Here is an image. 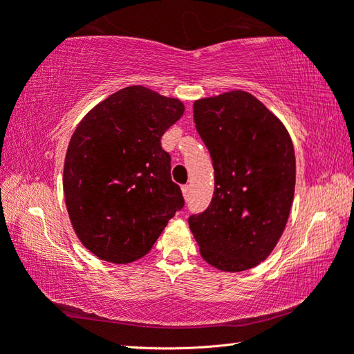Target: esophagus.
<instances>
[{"instance_id":"obj_1","label":"esophagus","mask_w":354,"mask_h":354,"mask_svg":"<svg viewBox=\"0 0 354 354\" xmlns=\"http://www.w3.org/2000/svg\"><path fill=\"white\" fill-rule=\"evenodd\" d=\"M181 190H183V195H184V198H185V200H189V196H190V185H187V184L183 185Z\"/></svg>"}]
</instances>
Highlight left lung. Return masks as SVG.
<instances>
[{"label": "left lung", "instance_id": "left-lung-1", "mask_svg": "<svg viewBox=\"0 0 354 354\" xmlns=\"http://www.w3.org/2000/svg\"><path fill=\"white\" fill-rule=\"evenodd\" d=\"M195 127L211 153L215 189L189 226L200 253L221 272L266 261L283 236L295 194V151L283 122L245 91L194 103Z\"/></svg>", "mask_w": 354, "mask_h": 354}]
</instances>
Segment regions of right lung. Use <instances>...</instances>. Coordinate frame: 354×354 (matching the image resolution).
<instances>
[{
    "label": "right lung",
    "mask_w": 354,
    "mask_h": 354,
    "mask_svg": "<svg viewBox=\"0 0 354 354\" xmlns=\"http://www.w3.org/2000/svg\"><path fill=\"white\" fill-rule=\"evenodd\" d=\"M184 103L143 86L109 95L71 136L64 195L77 239L100 259L129 263L145 256L184 206L160 137Z\"/></svg>",
    "instance_id": "1"
}]
</instances>
